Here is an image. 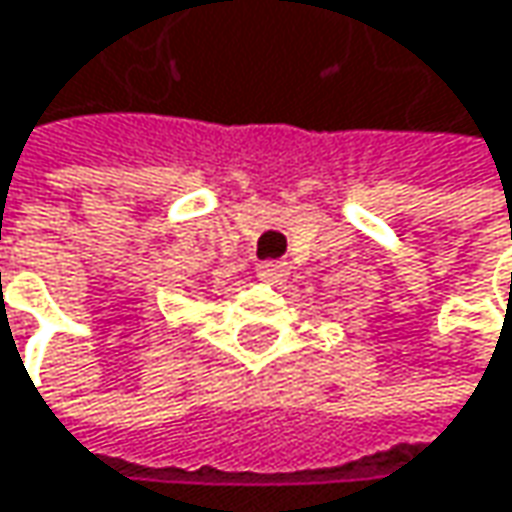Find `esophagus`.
Returning <instances> with one entry per match:
<instances>
[{"mask_svg":"<svg viewBox=\"0 0 512 512\" xmlns=\"http://www.w3.org/2000/svg\"><path fill=\"white\" fill-rule=\"evenodd\" d=\"M286 275H289V266H286L284 260H263V263H257V278L263 284H281Z\"/></svg>","mask_w":512,"mask_h":512,"instance_id":"1","label":"esophagus"}]
</instances>
